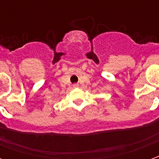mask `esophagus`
I'll use <instances>...</instances> for the list:
<instances>
[{
	"label": "esophagus",
	"instance_id": "obj_1",
	"mask_svg": "<svg viewBox=\"0 0 159 159\" xmlns=\"http://www.w3.org/2000/svg\"><path fill=\"white\" fill-rule=\"evenodd\" d=\"M73 87H74V88H78V87H79V84H78V83H74V84H73Z\"/></svg>",
	"mask_w": 159,
	"mask_h": 159
}]
</instances>
